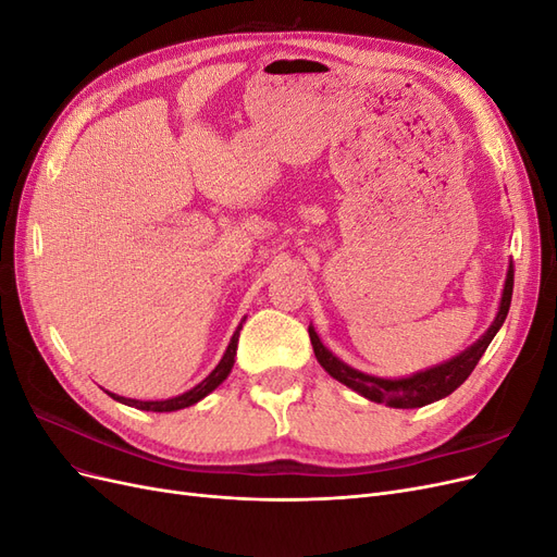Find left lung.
Instances as JSON below:
<instances>
[{
    "label": "left lung",
    "mask_w": 557,
    "mask_h": 557,
    "mask_svg": "<svg viewBox=\"0 0 557 557\" xmlns=\"http://www.w3.org/2000/svg\"><path fill=\"white\" fill-rule=\"evenodd\" d=\"M511 295H513V262L507 272V281H504L499 311L493 320V325L487 327V332L481 336V339L474 346L462 350L460 356H455L453 360L425 369V372H418L407 379H379V376L358 372V369H352L336 356H332V352L323 346V342H320L315 330L309 325L311 346L320 367H323L332 379L348 385L350 391H356L358 395L372 399L376 404H387V407L393 409H418L442 397H448L453 391H458L471 372H474V367L479 364L485 348L491 346L502 323L507 320V313L511 307Z\"/></svg>",
    "instance_id": "8db88e82"
}]
</instances>
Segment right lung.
<instances>
[{"label": "right lung", "mask_w": 557, "mask_h": 557, "mask_svg": "<svg viewBox=\"0 0 557 557\" xmlns=\"http://www.w3.org/2000/svg\"><path fill=\"white\" fill-rule=\"evenodd\" d=\"M239 332H242V325L237 327V332L232 334L230 339V346L225 350L223 360L218 362V367L213 369V372L201 381L199 385H195L193 391L183 393L178 397H172V399H162V401H141V399H129V397H121V395H113L109 393L115 401L121 404H127V407H134V409H141V411H158V413H164V411H178V409H185V407H193V404H197L199 399H205L211 391H215L218 385H221L234 367V356H237V344H239Z\"/></svg>", "instance_id": "obj_1"}]
</instances>
